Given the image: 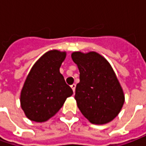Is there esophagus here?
Listing matches in <instances>:
<instances>
[{
    "mask_svg": "<svg viewBox=\"0 0 146 146\" xmlns=\"http://www.w3.org/2000/svg\"><path fill=\"white\" fill-rule=\"evenodd\" d=\"M76 84H71L70 85V87H71V88H72V90H73V92L75 93V91H76Z\"/></svg>",
    "mask_w": 146,
    "mask_h": 146,
    "instance_id": "esophagus-1",
    "label": "esophagus"
}]
</instances>
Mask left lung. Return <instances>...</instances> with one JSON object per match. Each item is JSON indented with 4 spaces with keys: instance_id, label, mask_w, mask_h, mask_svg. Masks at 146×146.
Wrapping results in <instances>:
<instances>
[{
    "instance_id": "1",
    "label": "left lung",
    "mask_w": 146,
    "mask_h": 146,
    "mask_svg": "<svg viewBox=\"0 0 146 146\" xmlns=\"http://www.w3.org/2000/svg\"><path fill=\"white\" fill-rule=\"evenodd\" d=\"M80 70L75 98L82 115L93 124L112 121L124 103V93L109 62L97 52H73Z\"/></svg>"
}]
</instances>
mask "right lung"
Masks as SVG:
<instances>
[{
	"instance_id": "right-lung-1",
	"label": "right lung",
	"mask_w": 146,
	"mask_h": 146,
	"mask_svg": "<svg viewBox=\"0 0 146 146\" xmlns=\"http://www.w3.org/2000/svg\"><path fill=\"white\" fill-rule=\"evenodd\" d=\"M66 56V52L49 50L31 67L20 94L21 108L30 120H48L73 94L59 70Z\"/></svg>"
}]
</instances>
